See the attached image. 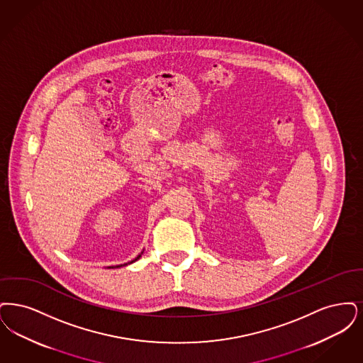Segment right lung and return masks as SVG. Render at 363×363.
Listing matches in <instances>:
<instances>
[{
	"label": "right lung",
	"instance_id": "obj_1",
	"mask_svg": "<svg viewBox=\"0 0 363 363\" xmlns=\"http://www.w3.org/2000/svg\"><path fill=\"white\" fill-rule=\"evenodd\" d=\"M142 253H143V251H142V252L140 253V255H138V256H137V257H135V259H134V260H131V262H130V263H126V264H123V266H127V264H131V263H134V262H137V260H138V259H140V257H141ZM118 267H122V264H121V266H116V267H115V268H118Z\"/></svg>",
	"mask_w": 363,
	"mask_h": 363
}]
</instances>
